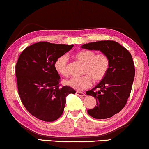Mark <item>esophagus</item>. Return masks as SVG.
<instances>
[{"label":"esophagus","mask_w":149,"mask_h":149,"mask_svg":"<svg viewBox=\"0 0 149 149\" xmlns=\"http://www.w3.org/2000/svg\"><path fill=\"white\" fill-rule=\"evenodd\" d=\"M76 94H77V95H78V96H81V97H84V96H85V94H84V92H79V91H77Z\"/></svg>","instance_id":"esophagus-1"}]
</instances>
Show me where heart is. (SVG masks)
Listing matches in <instances>:
<instances>
[{
  "label": "heart",
  "instance_id": "obj_1",
  "mask_svg": "<svg viewBox=\"0 0 149 149\" xmlns=\"http://www.w3.org/2000/svg\"><path fill=\"white\" fill-rule=\"evenodd\" d=\"M74 57L84 63L82 74L78 77H72L65 81V84L76 90H83L92 85V79L94 81H100L105 78L110 68V59L106 53H97L93 50L84 49L77 52ZM54 68L59 74L68 75V57L61 55L54 62Z\"/></svg>",
  "mask_w": 149,
  "mask_h": 149
}]
</instances>
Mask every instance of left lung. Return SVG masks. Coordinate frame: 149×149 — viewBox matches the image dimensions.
<instances>
[{
	"label": "left lung",
	"mask_w": 149,
	"mask_h": 149,
	"mask_svg": "<svg viewBox=\"0 0 149 149\" xmlns=\"http://www.w3.org/2000/svg\"><path fill=\"white\" fill-rule=\"evenodd\" d=\"M81 47L100 50L109 57L108 74L86 94L97 100V106L87 111L91 116L98 119L111 117L124 108L130 96L135 75L132 55L119 43L112 40L89 42Z\"/></svg>",
	"instance_id": "obj_1"
}]
</instances>
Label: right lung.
Instances as JSON below:
<instances>
[{
	"instance_id": "add662e5",
	"label": "right lung",
	"mask_w": 149,
	"mask_h": 149,
	"mask_svg": "<svg viewBox=\"0 0 149 149\" xmlns=\"http://www.w3.org/2000/svg\"><path fill=\"white\" fill-rule=\"evenodd\" d=\"M73 45L39 42L26 47L15 65L18 94L27 110L37 119L54 121L61 116L66 97L76 91L61 86L54 62L73 47Z\"/></svg>"
}]
</instances>
